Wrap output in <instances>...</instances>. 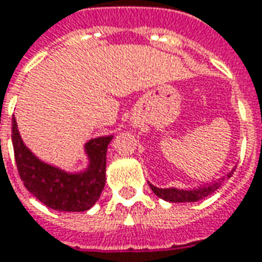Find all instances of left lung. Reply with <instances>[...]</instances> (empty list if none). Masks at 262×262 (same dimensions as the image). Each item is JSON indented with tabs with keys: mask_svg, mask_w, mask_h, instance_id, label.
I'll list each match as a JSON object with an SVG mask.
<instances>
[{
	"mask_svg": "<svg viewBox=\"0 0 262 262\" xmlns=\"http://www.w3.org/2000/svg\"><path fill=\"white\" fill-rule=\"evenodd\" d=\"M233 171H235V168H233L231 173L226 174L225 179H229V177L232 176ZM225 179H221V180H217L215 183L206 184L203 187H198V189H192V190H184V189H177V187L160 189V187H156L154 184H150L152 192L156 193L160 199H163V201L166 202H171V203H183V202H198L205 199V198H208L209 194L216 192Z\"/></svg>",
	"mask_w": 262,
	"mask_h": 262,
	"instance_id": "obj_1",
	"label": "left lung"
}]
</instances>
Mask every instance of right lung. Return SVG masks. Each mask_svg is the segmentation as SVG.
<instances>
[{
  "instance_id": "add662e5",
  "label": "right lung",
  "mask_w": 262,
  "mask_h": 262,
  "mask_svg": "<svg viewBox=\"0 0 262 262\" xmlns=\"http://www.w3.org/2000/svg\"><path fill=\"white\" fill-rule=\"evenodd\" d=\"M11 137L23 183L47 208L59 212H85L99 199L105 187L106 150L114 135L96 137L85 143L88 166L80 171H68L38 159L23 141L15 118H12Z\"/></svg>"
}]
</instances>
